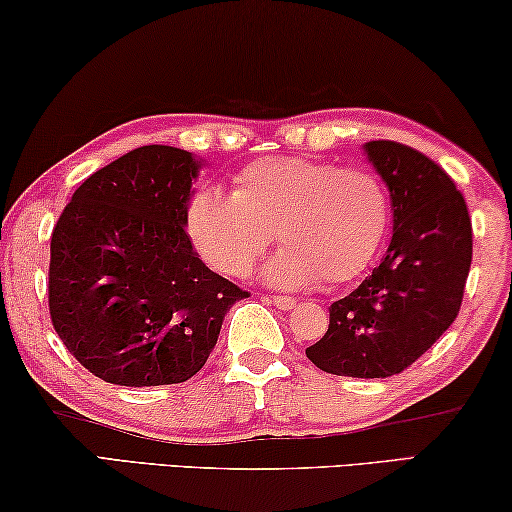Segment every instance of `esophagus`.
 Wrapping results in <instances>:
<instances>
[{
    "label": "esophagus",
    "mask_w": 512,
    "mask_h": 512,
    "mask_svg": "<svg viewBox=\"0 0 512 512\" xmlns=\"http://www.w3.org/2000/svg\"><path fill=\"white\" fill-rule=\"evenodd\" d=\"M269 301L276 305V308H280V310H292V308H296V299L294 296H280V294H273V296H269Z\"/></svg>",
    "instance_id": "esophagus-1"
}]
</instances>
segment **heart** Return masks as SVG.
<instances>
[{
  "label": "heart",
  "mask_w": 512,
  "mask_h": 512,
  "mask_svg": "<svg viewBox=\"0 0 512 512\" xmlns=\"http://www.w3.org/2000/svg\"><path fill=\"white\" fill-rule=\"evenodd\" d=\"M391 197L377 172L308 158H259L234 177V193L197 190L188 234L197 253L227 276L253 271L278 234L264 278L305 289L356 280L379 253Z\"/></svg>",
  "instance_id": "heart-1"
}]
</instances>
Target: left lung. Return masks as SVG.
Returning a JSON list of instances; mask_svg holds the SVG:
<instances>
[{"label":"left lung","instance_id":"1","mask_svg":"<svg viewBox=\"0 0 512 512\" xmlns=\"http://www.w3.org/2000/svg\"><path fill=\"white\" fill-rule=\"evenodd\" d=\"M365 151L391 190V246L372 276L331 305L329 331L305 356L331 375L384 379L455 322L474 241L467 202L434 160L391 140Z\"/></svg>","mask_w":512,"mask_h":512}]
</instances>
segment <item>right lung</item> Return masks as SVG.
<instances>
[{
	"mask_svg": "<svg viewBox=\"0 0 512 512\" xmlns=\"http://www.w3.org/2000/svg\"><path fill=\"white\" fill-rule=\"evenodd\" d=\"M197 170L177 147L128 151L75 190L52 230V326L98 379L181 384L248 296L202 262L183 230Z\"/></svg>",
	"mask_w": 512,
	"mask_h": 512,
	"instance_id": "1",
	"label": "right lung"
}]
</instances>
